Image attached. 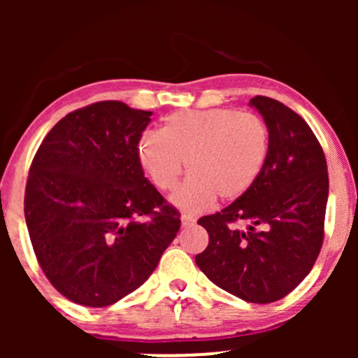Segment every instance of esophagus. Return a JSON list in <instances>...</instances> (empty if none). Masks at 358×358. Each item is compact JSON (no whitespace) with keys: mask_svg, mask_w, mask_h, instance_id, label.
Instances as JSON below:
<instances>
[{"mask_svg":"<svg viewBox=\"0 0 358 358\" xmlns=\"http://www.w3.org/2000/svg\"><path fill=\"white\" fill-rule=\"evenodd\" d=\"M193 224H195V217L183 213V215H182V225H183V227H192Z\"/></svg>","mask_w":358,"mask_h":358,"instance_id":"esophagus-1","label":"esophagus"}]
</instances>
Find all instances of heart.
<instances>
[{
    "mask_svg": "<svg viewBox=\"0 0 358 358\" xmlns=\"http://www.w3.org/2000/svg\"><path fill=\"white\" fill-rule=\"evenodd\" d=\"M269 129L256 114L236 109H188L165 117L159 131L138 141L143 170L159 190H171L183 170L190 175L171 195L185 212H200L219 196L239 199L268 163Z\"/></svg>",
    "mask_w": 358,
    "mask_h": 358,
    "instance_id": "b5f03b06",
    "label": "heart"
}]
</instances>
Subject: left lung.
Masks as SVG:
<instances>
[{"label":"left lung","instance_id":"obj_1","mask_svg":"<svg viewBox=\"0 0 358 358\" xmlns=\"http://www.w3.org/2000/svg\"><path fill=\"white\" fill-rule=\"evenodd\" d=\"M269 129V156L254 187L199 224L208 245L195 262L213 285L249 303L285 298L308 276L323 244L327 159L301 116L264 96L249 102ZM242 221L245 229H237Z\"/></svg>","mask_w":358,"mask_h":358}]
</instances>
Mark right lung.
I'll list each match as a JSON object with an SVG mask.
<instances>
[{"label":"right lung","mask_w":358,"mask_h":358,"mask_svg":"<svg viewBox=\"0 0 358 358\" xmlns=\"http://www.w3.org/2000/svg\"><path fill=\"white\" fill-rule=\"evenodd\" d=\"M151 110L102 101L62 117L36 151L24 220L52 286L102 308L138 289L180 231V213L145 176L138 141Z\"/></svg>","instance_id":"add662e5"}]
</instances>
